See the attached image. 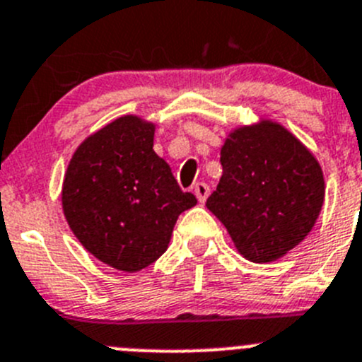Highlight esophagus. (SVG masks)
I'll use <instances>...</instances> for the list:
<instances>
[{
  "label": "esophagus",
  "instance_id": "obj_1",
  "mask_svg": "<svg viewBox=\"0 0 362 362\" xmlns=\"http://www.w3.org/2000/svg\"><path fill=\"white\" fill-rule=\"evenodd\" d=\"M192 192H194V197L198 198V202H200V204H204V202L207 200L211 189H209V185L204 184V182H198V184L192 185Z\"/></svg>",
  "mask_w": 362,
  "mask_h": 362
}]
</instances>
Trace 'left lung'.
Returning <instances> with one entry per match:
<instances>
[{
	"label": "left lung",
	"instance_id": "8db88e82",
	"mask_svg": "<svg viewBox=\"0 0 362 362\" xmlns=\"http://www.w3.org/2000/svg\"><path fill=\"white\" fill-rule=\"evenodd\" d=\"M207 209L246 261L273 262L316 225L325 180L318 158L284 124L261 117L228 132Z\"/></svg>",
	"mask_w": 362,
	"mask_h": 362
}]
</instances>
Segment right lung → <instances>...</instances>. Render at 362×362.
<instances>
[{
	"label": "right lung",
	"instance_id": "1",
	"mask_svg": "<svg viewBox=\"0 0 362 362\" xmlns=\"http://www.w3.org/2000/svg\"><path fill=\"white\" fill-rule=\"evenodd\" d=\"M155 123L135 114L110 121L74 150L62 211L83 248L103 264L141 272L170 246L178 216L197 205L153 150Z\"/></svg>",
	"mask_w": 362,
	"mask_h": 362
}]
</instances>
